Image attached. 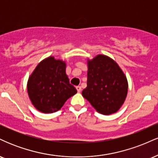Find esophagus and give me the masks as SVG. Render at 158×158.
Wrapping results in <instances>:
<instances>
[{"mask_svg":"<svg viewBox=\"0 0 158 158\" xmlns=\"http://www.w3.org/2000/svg\"><path fill=\"white\" fill-rule=\"evenodd\" d=\"M77 91L79 92V93H80V92L81 91V86H77Z\"/></svg>","mask_w":158,"mask_h":158,"instance_id":"34e87169","label":"esophagus"}]
</instances>
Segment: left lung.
<instances>
[{"label": "left lung", "mask_w": 158, "mask_h": 158, "mask_svg": "<svg viewBox=\"0 0 158 158\" xmlns=\"http://www.w3.org/2000/svg\"><path fill=\"white\" fill-rule=\"evenodd\" d=\"M87 88L81 94L97 112L109 115L119 110L128 94V81L122 69L109 56L99 54L87 59Z\"/></svg>", "instance_id": "1"}]
</instances>
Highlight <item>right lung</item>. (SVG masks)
<instances>
[{"instance_id":"right-lung-1","label":"right lung","mask_w":158,"mask_h":158,"mask_svg":"<svg viewBox=\"0 0 158 158\" xmlns=\"http://www.w3.org/2000/svg\"><path fill=\"white\" fill-rule=\"evenodd\" d=\"M27 87L32 106L44 114L61 109L69 98L77 93L66 74V62L52 56L36 66Z\"/></svg>"}]
</instances>
